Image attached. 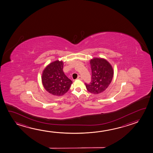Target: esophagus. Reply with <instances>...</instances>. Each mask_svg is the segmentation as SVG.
<instances>
[{
  "mask_svg": "<svg viewBox=\"0 0 153 153\" xmlns=\"http://www.w3.org/2000/svg\"><path fill=\"white\" fill-rule=\"evenodd\" d=\"M77 79H80V80H82V79H83L82 77V76L80 75H79L78 76Z\"/></svg>",
  "mask_w": 153,
  "mask_h": 153,
  "instance_id": "34e87169",
  "label": "esophagus"
}]
</instances>
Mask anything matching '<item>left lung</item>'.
Instances as JSON below:
<instances>
[{
    "instance_id": "8db88e82",
    "label": "left lung",
    "mask_w": 153,
    "mask_h": 153,
    "mask_svg": "<svg viewBox=\"0 0 153 153\" xmlns=\"http://www.w3.org/2000/svg\"><path fill=\"white\" fill-rule=\"evenodd\" d=\"M92 71L91 82L85 83L88 91L99 94L106 90L113 79V68L107 61L103 59L94 58L90 61Z\"/></svg>"
}]
</instances>
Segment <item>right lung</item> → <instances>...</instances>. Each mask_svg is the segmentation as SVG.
Masks as SVG:
<instances>
[{
    "label": "right lung",
    "instance_id": "obj_1",
    "mask_svg": "<svg viewBox=\"0 0 153 153\" xmlns=\"http://www.w3.org/2000/svg\"><path fill=\"white\" fill-rule=\"evenodd\" d=\"M62 61H55L43 71L42 83L45 90L53 95L61 96L67 92L73 82L63 71Z\"/></svg>",
    "mask_w": 153,
    "mask_h": 153
}]
</instances>
